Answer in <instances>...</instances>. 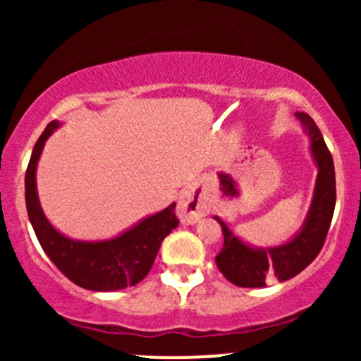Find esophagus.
<instances>
[{
    "instance_id": "esophagus-1",
    "label": "esophagus",
    "mask_w": 361,
    "mask_h": 361,
    "mask_svg": "<svg viewBox=\"0 0 361 361\" xmlns=\"http://www.w3.org/2000/svg\"><path fill=\"white\" fill-rule=\"evenodd\" d=\"M204 215L205 209L193 197L192 192H185L181 195L180 202H178V217H180L181 222L186 224V226H192V224H197L200 221Z\"/></svg>"
}]
</instances>
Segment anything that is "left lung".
Masks as SVG:
<instances>
[{
	"mask_svg": "<svg viewBox=\"0 0 361 361\" xmlns=\"http://www.w3.org/2000/svg\"><path fill=\"white\" fill-rule=\"evenodd\" d=\"M297 118L300 120L304 132L307 134L310 154L317 166L312 200L299 233L280 246L256 247L244 243L221 217L214 215L215 221L221 224L224 234V246L215 256V263L222 275L238 287H264L267 280L271 276L279 281L293 279L312 263L329 231L334 205H336V176H334L333 156L316 122L304 111H297Z\"/></svg>",
	"mask_w": 361,
	"mask_h": 361,
	"instance_id": "1",
	"label": "left lung"
}]
</instances>
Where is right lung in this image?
Wrapping results in <instances>:
<instances>
[{
  "label": "right lung",
  "mask_w": 361,
  "mask_h": 361,
  "mask_svg": "<svg viewBox=\"0 0 361 361\" xmlns=\"http://www.w3.org/2000/svg\"><path fill=\"white\" fill-rule=\"evenodd\" d=\"M61 127L52 120L35 142L25 173V202L37 239L59 270L73 283L94 292H114L139 283L151 270L161 243L178 226L176 204L147 215L122 234L103 241H78L64 235L45 217L37 193V164L45 140Z\"/></svg>",
  "instance_id": "right-lung-1"
}]
</instances>
